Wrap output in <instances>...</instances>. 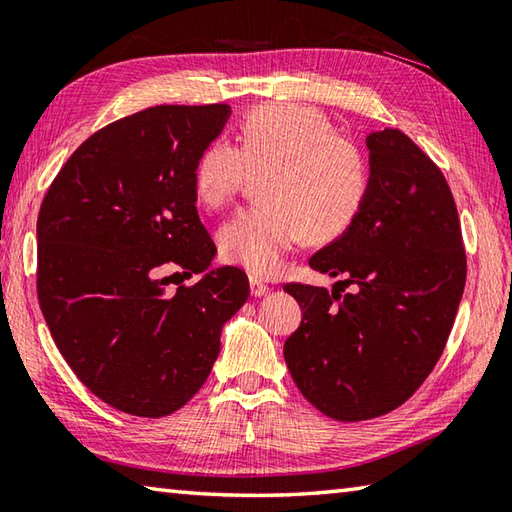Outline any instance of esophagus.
Here are the masks:
<instances>
[{"label":"esophagus","instance_id":"34e87169","mask_svg":"<svg viewBox=\"0 0 512 512\" xmlns=\"http://www.w3.org/2000/svg\"><path fill=\"white\" fill-rule=\"evenodd\" d=\"M266 293H270V288L262 282V279L250 277V295H253V297H264Z\"/></svg>","mask_w":512,"mask_h":512}]
</instances>
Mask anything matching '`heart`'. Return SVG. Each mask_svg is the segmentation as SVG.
I'll return each instance as SVG.
<instances>
[{"label": "heart", "mask_w": 512, "mask_h": 512, "mask_svg": "<svg viewBox=\"0 0 512 512\" xmlns=\"http://www.w3.org/2000/svg\"><path fill=\"white\" fill-rule=\"evenodd\" d=\"M237 137L239 148L224 139L210 142L193 168L195 195L208 208L226 206L250 170H266L259 188L264 204L239 210L219 230L226 262L273 275L304 237L333 242L355 222L366 197V162L322 113L266 104L242 119Z\"/></svg>", "instance_id": "obj_1"}]
</instances>
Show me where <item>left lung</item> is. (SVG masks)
Wrapping results in <instances>:
<instances>
[{
    "instance_id": "obj_1",
    "label": "left lung",
    "mask_w": 512,
    "mask_h": 512,
    "mask_svg": "<svg viewBox=\"0 0 512 512\" xmlns=\"http://www.w3.org/2000/svg\"><path fill=\"white\" fill-rule=\"evenodd\" d=\"M368 186L344 235L308 264L333 290L288 284L302 324L284 344L302 395L339 422L386 415L415 393L446 346L466 255L446 179L402 130L366 135ZM339 283H355L339 294Z\"/></svg>"
}]
</instances>
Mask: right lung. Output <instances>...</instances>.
<instances>
[{"label":"right lung","instance_id":"1","mask_svg":"<svg viewBox=\"0 0 512 512\" xmlns=\"http://www.w3.org/2000/svg\"><path fill=\"white\" fill-rule=\"evenodd\" d=\"M230 106H153L70 155L39 208L37 295L59 353L102 402L137 417L182 408L250 295L199 222L193 168ZM168 261L200 275L165 293Z\"/></svg>","mask_w":512,"mask_h":512}]
</instances>
